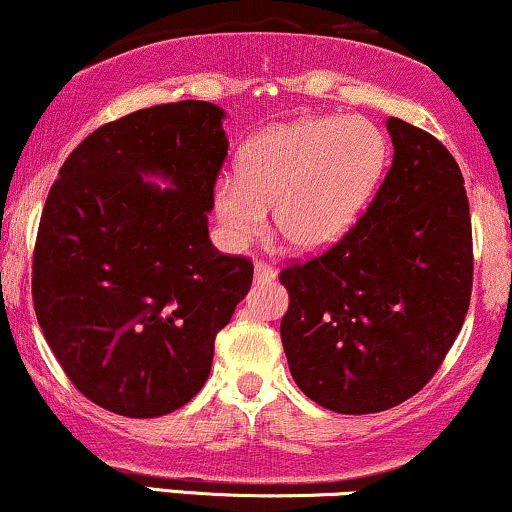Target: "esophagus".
Returning a JSON list of instances; mask_svg holds the SVG:
<instances>
[{"instance_id":"obj_1","label":"esophagus","mask_w":512,"mask_h":512,"mask_svg":"<svg viewBox=\"0 0 512 512\" xmlns=\"http://www.w3.org/2000/svg\"><path fill=\"white\" fill-rule=\"evenodd\" d=\"M276 278V269L267 262H257L255 264V281H274Z\"/></svg>"}]
</instances>
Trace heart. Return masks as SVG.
<instances>
[{
	"instance_id": "heart-1",
	"label": "heart",
	"mask_w": 512,
	"mask_h": 512,
	"mask_svg": "<svg viewBox=\"0 0 512 512\" xmlns=\"http://www.w3.org/2000/svg\"><path fill=\"white\" fill-rule=\"evenodd\" d=\"M387 165V141L361 118H302L257 134L238 155L236 179L215 184L226 238L262 234L267 210L293 250H323L352 229Z\"/></svg>"
}]
</instances>
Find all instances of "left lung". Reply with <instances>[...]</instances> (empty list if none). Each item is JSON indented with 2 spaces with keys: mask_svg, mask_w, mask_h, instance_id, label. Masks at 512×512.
Instances as JSON below:
<instances>
[{
  "mask_svg": "<svg viewBox=\"0 0 512 512\" xmlns=\"http://www.w3.org/2000/svg\"><path fill=\"white\" fill-rule=\"evenodd\" d=\"M394 158L357 224L281 271V342L309 399L387 411L430 383L468 314L472 229L461 167L425 129L390 118Z\"/></svg>",
  "mask_w": 512,
  "mask_h": 512,
  "instance_id": "1",
  "label": "left lung"
}]
</instances>
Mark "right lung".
Returning <instances> with one entry per match:
<instances>
[{"label":"right lung","instance_id":"add662e5","mask_svg":"<svg viewBox=\"0 0 512 512\" xmlns=\"http://www.w3.org/2000/svg\"><path fill=\"white\" fill-rule=\"evenodd\" d=\"M222 120L215 103L179 101L108 122L68 155L44 203L37 321L70 383L118 416L189 404L250 290L252 262L208 234L229 148Z\"/></svg>","mask_w":512,"mask_h":512}]
</instances>
